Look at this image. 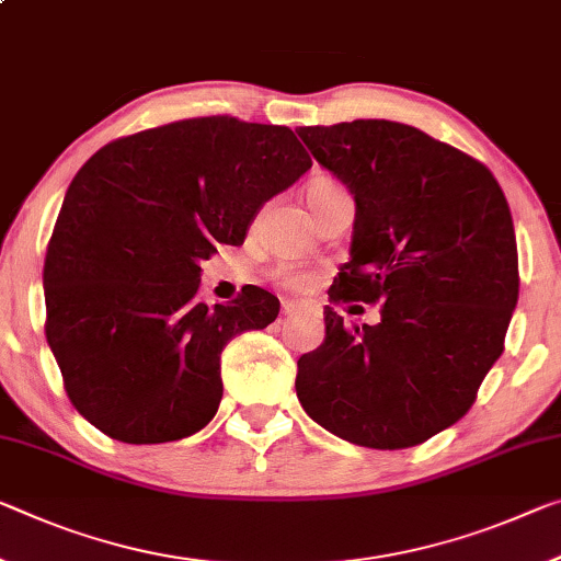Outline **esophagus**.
Instances as JSON below:
<instances>
[{
	"instance_id": "34e87169",
	"label": "esophagus",
	"mask_w": 561,
	"mask_h": 561,
	"mask_svg": "<svg viewBox=\"0 0 561 561\" xmlns=\"http://www.w3.org/2000/svg\"><path fill=\"white\" fill-rule=\"evenodd\" d=\"M301 309L299 301H291V299H284L282 301V314H297Z\"/></svg>"
}]
</instances>
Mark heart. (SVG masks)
Returning <instances> with one entry per match:
<instances>
[{
    "label": "heart",
    "instance_id": "b5f03b06",
    "mask_svg": "<svg viewBox=\"0 0 561 561\" xmlns=\"http://www.w3.org/2000/svg\"><path fill=\"white\" fill-rule=\"evenodd\" d=\"M332 186H336V184H334V182H327V180H317V182L309 184V192H307V194L332 190ZM284 282H287L289 287H305V284H307V274H301V272H289V274H284Z\"/></svg>",
    "mask_w": 561,
    "mask_h": 561
}]
</instances>
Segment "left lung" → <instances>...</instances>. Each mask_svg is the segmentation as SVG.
I'll use <instances>...</instances> for the list:
<instances>
[{
  "label": "left lung",
  "instance_id": "1",
  "mask_svg": "<svg viewBox=\"0 0 561 561\" xmlns=\"http://www.w3.org/2000/svg\"><path fill=\"white\" fill-rule=\"evenodd\" d=\"M357 204L352 260L332 301H381L354 329L324 307L327 336L297 362V397L327 432L407 449L455 424L500 359L519 297L517 237L492 172L387 119L299 127Z\"/></svg>",
  "mask_w": 561,
  "mask_h": 561
}]
</instances>
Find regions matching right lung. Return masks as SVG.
<instances>
[{
  "mask_svg": "<svg viewBox=\"0 0 561 561\" xmlns=\"http://www.w3.org/2000/svg\"><path fill=\"white\" fill-rule=\"evenodd\" d=\"M312 159L295 131L199 117L122 137L79 169L44 260L47 342L77 412L106 437H192L221 402V350L264 329L260 287L199 299V262L244 242L264 202Z\"/></svg>",
  "mask_w": 561,
  "mask_h": 561,
  "instance_id": "add662e5",
  "label": "right lung"
}]
</instances>
